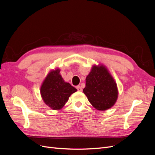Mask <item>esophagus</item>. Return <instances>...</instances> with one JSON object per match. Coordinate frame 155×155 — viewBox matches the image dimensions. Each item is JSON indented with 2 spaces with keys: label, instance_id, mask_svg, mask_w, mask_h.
Wrapping results in <instances>:
<instances>
[{
  "label": "esophagus",
  "instance_id": "34e87169",
  "mask_svg": "<svg viewBox=\"0 0 155 155\" xmlns=\"http://www.w3.org/2000/svg\"><path fill=\"white\" fill-rule=\"evenodd\" d=\"M76 88H77V89H78V90L79 91H82V88L81 87V86H80V85H78V86H77V87H76Z\"/></svg>",
  "mask_w": 155,
  "mask_h": 155
}]
</instances>
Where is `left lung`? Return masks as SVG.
Masks as SVG:
<instances>
[{
	"instance_id": "left-lung-1",
	"label": "left lung",
	"mask_w": 155,
	"mask_h": 155,
	"mask_svg": "<svg viewBox=\"0 0 155 155\" xmlns=\"http://www.w3.org/2000/svg\"><path fill=\"white\" fill-rule=\"evenodd\" d=\"M83 93L96 109L105 110L113 106L118 99L117 84L109 70L103 64L94 65L86 78Z\"/></svg>"
}]
</instances>
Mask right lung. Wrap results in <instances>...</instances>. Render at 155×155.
Masks as SVG:
<instances>
[{"mask_svg":"<svg viewBox=\"0 0 155 155\" xmlns=\"http://www.w3.org/2000/svg\"><path fill=\"white\" fill-rule=\"evenodd\" d=\"M76 91V88L64 81L59 68L51 70L48 74L40 90L45 104L53 110L63 108L70 95Z\"/></svg>","mask_w":155,"mask_h":155,"instance_id":"add662e5","label":"right lung"}]
</instances>
